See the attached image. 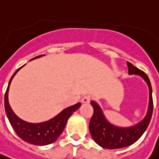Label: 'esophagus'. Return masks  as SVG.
<instances>
[{
  "label": "esophagus",
  "mask_w": 159,
  "mask_h": 159,
  "mask_svg": "<svg viewBox=\"0 0 159 159\" xmlns=\"http://www.w3.org/2000/svg\"><path fill=\"white\" fill-rule=\"evenodd\" d=\"M90 99H91L90 96H89V95H84V96L82 98V102L84 103V104H88V103H90Z\"/></svg>",
  "instance_id": "obj_1"
}]
</instances>
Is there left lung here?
Returning a JSON list of instances; mask_svg holds the SVG:
<instances>
[{"label": "left lung", "mask_w": 159, "mask_h": 159, "mask_svg": "<svg viewBox=\"0 0 159 159\" xmlns=\"http://www.w3.org/2000/svg\"><path fill=\"white\" fill-rule=\"evenodd\" d=\"M130 75H137L143 77L147 83L150 90L149 106L145 117L140 121L129 128H120L110 123L105 117L100 107L95 101L90 102L93 107V115L90 119L89 129L90 134L96 143L105 149H120L128 147L134 143L145 132L151 121L153 112V99H152V88L148 75L143 71L140 70L133 64L127 62Z\"/></svg>", "instance_id": "obj_1"}]
</instances>
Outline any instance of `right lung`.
Returning <instances> with one entry per match:
<instances>
[{"label":"right lung","instance_id":"right-lung-1","mask_svg":"<svg viewBox=\"0 0 159 159\" xmlns=\"http://www.w3.org/2000/svg\"><path fill=\"white\" fill-rule=\"evenodd\" d=\"M42 55L37 56L33 58H39ZM22 68V67H21ZM21 68L17 69L14 75L11 76L9 80L8 88L5 93L4 97V107H5V112L7 114L8 120L10 122V125L15 130L16 134L19 136L22 140L25 141L26 143H29L30 144L34 145H47L54 143L57 138L60 136V134L62 133L63 129L65 128L67 121L69 118L72 115V113L75 112L81 106V103H77L72 107H67L63 111L57 114L55 117H53L51 120L41 122V123H30L26 122L25 120H21L18 118L15 112L12 111L11 107L9 106L8 98V89L9 85L12 81V78L16 74V72Z\"/></svg>","mask_w":159,"mask_h":159}]
</instances>
